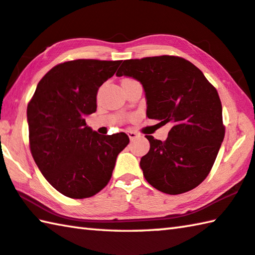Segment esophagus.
<instances>
[{"instance_id": "esophagus-1", "label": "esophagus", "mask_w": 255, "mask_h": 255, "mask_svg": "<svg viewBox=\"0 0 255 255\" xmlns=\"http://www.w3.org/2000/svg\"><path fill=\"white\" fill-rule=\"evenodd\" d=\"M127 135L129 136V138H130V140L136 139V138L139 136L136 131H133V130H127Z\"/></svg>"}]
</instances>
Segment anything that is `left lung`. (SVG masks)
Masks as SVG:
<instances>
[{"label":"left lung","mask_w":255,"mask_h":255,"mask_svg":"<svg viewBox=\"0 0 255 255\" xmlns=\"http://www.w3.org/2000/svg\"><path fill=\"white\" fill-rule=\"evenodd\" d=\"M116 76L139 81L147 117L172 125L165 141L146 136L150 148L140 168L147 182L170 195L198 186L211 172L225 135L215 88L192 62L173 55L125 60Z\"/></svg>","instance_id":"1"}]
</instances>
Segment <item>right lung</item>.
<instances>
[{
	"label": "right lung",
	"instance_id": "add662e5",
	"mask_svg": "<svg viewBox=\"0 0 255 255\" xmlns=\"http://www.w3.org/2000/svg\"><path fill=\"white\" fill-rule=\"evenodd\" d=\"M122 61L79 59L53 67L27 105L30 149L44 178L64 196L87 198L112 178L128 145L125 132L100 135L86 124L96 113L100 86Z\"/></svg>",
	"mask_w": 255,
	"mask_h": 255
}]
</instances>
